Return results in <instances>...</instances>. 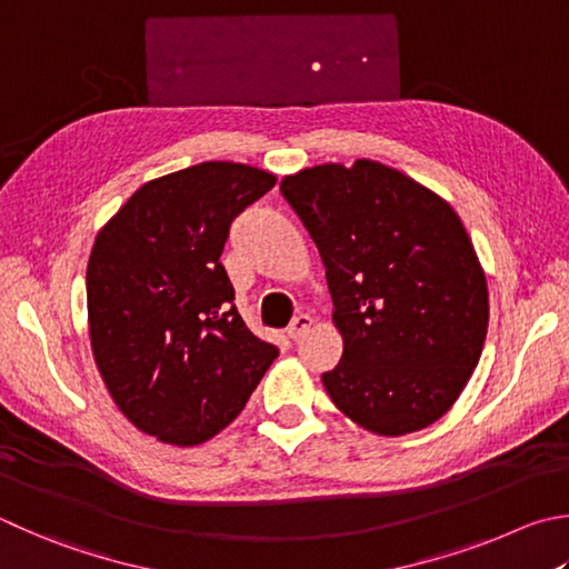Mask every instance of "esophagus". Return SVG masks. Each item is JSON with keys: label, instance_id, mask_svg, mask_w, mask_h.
<instances>
[{"label": "esophagus", "instance_id": "34e87169", "mask_svg": "<svg viewBox=\"0 0 569 569\" xmlns=\"http://www.w3.org/2000/svg\"><path fill=\"white\" fill-rule=\"evenodd\" d=\"M313 326H316V318H313V316H308V313L296 316V318L291 320V326H288V338L298 340L301 336H306L308 330H311Z\"/></svg>", "mask_w": 569, "mask_h": 569}]
</instances>
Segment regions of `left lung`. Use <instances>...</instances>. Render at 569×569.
Segmentation results:
<instances>
[{"instance_id": "8db88e82", "label": "left lung", "mask_w": 569, "mask_h": 569, "mask_svg": "<svg viewBox=\"0 0 569 569\" xmlns=\"http://www.w3.org/2000/svg\"><path fill=\"white\" fill-rule=\"evenodd\" d=\"M281 191L311 233L343 336L330 400L376 436L432 426L478 366L488 281L456 209L380 161L320 163Z\"/></svg>"}]
</instances>
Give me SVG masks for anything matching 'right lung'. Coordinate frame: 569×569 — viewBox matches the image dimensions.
<instances>
[{"label":"right lung","instance_id":"right-lung-1","mask_svg":"<svg viewBox=\"0 0 569 569\" xmlns=\"http://www.w3.org/2000/svg\"><path fill=\"white\" fill-rule=\"evenodd\" d=\"M273 183L271 171L203 161L143 183L97 233L91 353L117 408L151 438L211 440L278 356L231 306L219 261L231 221Z\"/></svg>","mask_w":569,"mask_h":569}]
</instances>
